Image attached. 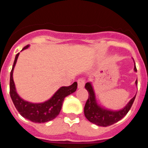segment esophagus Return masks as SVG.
Wrapping results in <instances>:
<instances>
[{
  "label": "esophagus",
  "mask_w": 148,
  "mask_h": 148,
  "mask_svg": "<svg viewBox=\"0 0 148 148\" xmlns=\"http://www.w3.org/2000/svg\"><path fill=\"white\" fill-rule=\"evenodd\" d=\"M78 88H83L85 84V80L83 78H79L78 80Z\"/></svg>",
  "instance_id": "esophagus-1"
}]
</instances>
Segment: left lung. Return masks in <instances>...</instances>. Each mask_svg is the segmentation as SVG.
<instances>
[{"mask_svg":"<svg viewBox=\"0 0 148 148\" xmlns=\"http://www.w3.org/2000/svg\"><path fill=\"white\" fill-rule=\"evenodd\" d=\"M134 70L136 72L137 71L136 64L134 66ZM136 84L137 85V80L136 81ZM85 88L89 93V97L84 106V116L90 122L101 127H108L112 125L124 118L131 108L136 98L135 95L125 108L120 110H110L101 108L97 104L95 100L93 87L90 82L86 83Z\"/></svg>","mask_w":148,"mask_h":148,"instance_id":"left-lung-1","label":"left lung"}]
</instances>
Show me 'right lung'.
I'll list each match as a JSON object with an SVG mask.
<instances>
[{"label": "right lung", "mask_w": 148, "mask_h": 148, "mask_svg": "<svg viewBox=\"0 0 148 148\" xmlns=\"http://www.w3.org/2000/svg\"><path fill=\"white\" fill-rule=\"evenodd\" d=\"M29 45H27L22 49H27ZM19 53L16 55L10 73V93L15 108L23 118L32 122L44 123L54 119L59 114L64 98L74 92L77 89V82H74L69 87H61L57 92L49 99L43 103H31L23 100L16 92L15 83L13 80V70L18 60Z\"/></svg>", "instance_id": "obj_1"}]
</instances>
